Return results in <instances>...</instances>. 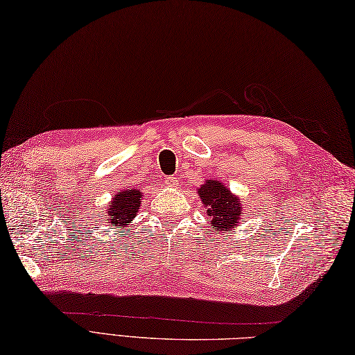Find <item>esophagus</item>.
Listing matches in <instances>:
<instances>
[{
  "label": "esophagus",
  "instance_id": "obj_1",
  "mask_svg": "<svg viewBox=\"0 0 355 355\" xmlns=\"http://www.w3.org/2000/svg\"><path fill=\"white\" fill-rule=\"evenodd\" d=\"M164 183L168 184L169 187H177V184H178V180L175 178V177H168L164 180Z\"/></svg>",
  "mask_w": 355,
  "mask_h": 355
}]
</instances>
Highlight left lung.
<instances>
[{
  "label": "left lung",
  "instance_id": "left-lung-1",
  "mask_svg": "<svg viewBox=\"0 0 355 355\" xmlns=\"http://www.w3.org/2000/svg\"><path fill=\"white\" fill-rule=\"evenodd\" d=\"M198 197L206 209L207 221L220 233L235 230L239 223H244V209L239 197L232 193L220 180H206L198 187Z\"/></svg>",
  "mask_w": 355,
  "mask_h": 355
}]
</instances>
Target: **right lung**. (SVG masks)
Returning <instances> with one entry per match:
<instances>
[{"label": "right lung", "instance_id": "add662e5", "mask_svg": "<svg viewBox=\"0 0 355 355\" xmlns=\"http://www.w3.org/2000/svg\"><path fill=\"white\" fill-rule=\"evenodd\" d=\"M141 198V191L135 187H131V189L125 187V189L116 192L108 202V207H105L103 220L116 229L128 227L139 214Z\"/></svg>", "mask_w": 355, "mask_h": 355}]
</instances>
